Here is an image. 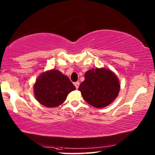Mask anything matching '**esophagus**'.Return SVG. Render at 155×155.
Listing matches in <instances>:
<instances>
[{"instance_id":"34e87169","label":"esophagus","mask_w":155,"mask_h":155,"mask_svg":"<svg viewBox=\"0 0 155 155\" xmlns=\"http://www.w3.org/2000/svg\"><path fill=\"white\" fill-rule=\"evenodd\" d=\"M74 86H75L76 88H78V87H79L80 83H79V82H76V83H74Z\"/></svg>"}]
</instances>
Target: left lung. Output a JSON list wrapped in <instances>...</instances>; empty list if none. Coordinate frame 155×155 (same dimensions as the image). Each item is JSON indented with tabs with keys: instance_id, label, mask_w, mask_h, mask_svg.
Instances as JSON below:
<instances>
[{
	"instance_id": "obj_1",
	"label": "left lung",
	"mask_w": 155,
	"mask_h": 155,
	"mask_svg": "<svg viewBox=\"0 0 155 155\" xmlns=\"http://www.w3.org/2000/svg\"><path fill=\"white\" fill-rule=\"evenodd\" d=\"M120 85L117 75L104 68H92L86 72L84 81L78 91L88 104L96 108H103L114 101Z\"/></svg>"
}]
</instances>
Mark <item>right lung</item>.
<instances>
[{
  "label": "right lung",
  "instance_id": "right-lung-1",
  "mask_svg": "<svg viewBox=\"0 0 155 155\" xmlns=\"http://www.w3.org/2000/svg\"><path fill=\"white\" fill-rule=\"evenodd\" d=\"M76 89L70 79L57 70L42 73L34 84L35 97L47 107H56L63 103L68 93Z\"/></svg>",
  "mask_w": 155,
  "mask_h": 155
}]
</instances>
